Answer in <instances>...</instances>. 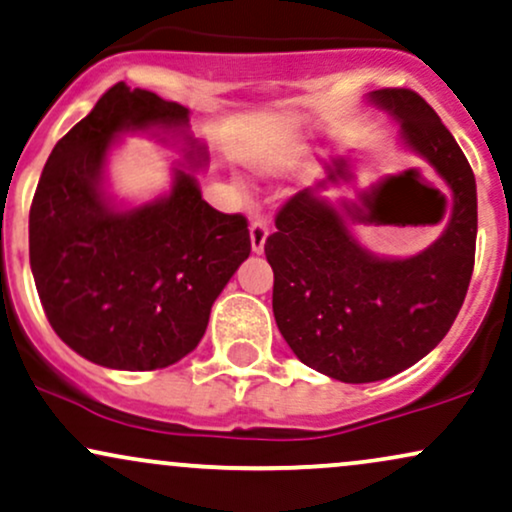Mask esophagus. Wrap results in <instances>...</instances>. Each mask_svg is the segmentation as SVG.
<instances>
[{
	"label": "esophagus",
	"mask_w": 512,
	"mask_h": 512,
	"mask_svg": "<svg viewBox=\"0 0 512 512\" xmlns=\"http://www.w3.org/2000/svg\"><path fill=\"white\" fill-rule=\"evenodd\" d=\"M249 237H251V251H254V254H263V246H266V239H268V222L263 218L251 220Z\"/></svg>",
	"instance_id": "obj_1"
}]
</instances>
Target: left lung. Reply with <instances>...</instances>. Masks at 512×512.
<instances>
[{
    "label": "left lung",
    "mask_w": 512,
    "mask_h": 512,
    "mask_svg": "<svg viewBox=\"0 0 512 512\" xmlns=\"http://www.w3.org/2000/svg\"><path fill=\"white\" fill-rule=\"evenodd\" d=\"M369 100L395 117L402 143L446 182L453 210L446 232L410 258L371 254L311 189L278 210V232L266 239L275 323L306 366L342 383L400 374L446 338L477 246V184L441 117L407 88L374 90Z\"/></svg>",
    "instance_id": "left-lung-1"
}]
</instances>
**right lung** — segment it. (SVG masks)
<instances>
[{
    "instance_id": "right-lung-1",
    "label": "right lung",
    "mask_w": 512,
    "mask_h": 512,
    "mask_svg": "<svg viewBox=\"0 0 512 512\" xmlns=\"http://www.w3.org/2000/svg\"><path fill=\"white\" fill-rule=\"evenodd\" d=\"M189 110L117 83L47 158L28 220L30 270L54 333L88 362L165 369L208 328L210 306L251 254L244 215L208 206L196 177L174 170L167 196L117 208L107 155L124 131L182 134L186 160L206 148L186 134Z\"/></svg>"
}]
</instances>
